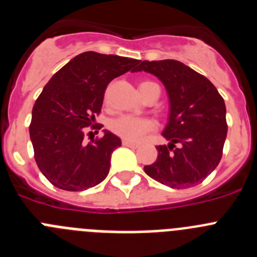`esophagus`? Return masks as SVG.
<instances>
[{"instance_id": "1", "label": "esophagus", "mask_w": 257, "mask_h": 257, "mask_svg": "<svg viewBox=\"0 0 257 257\" xmlns=\"http://www.w3.org/2000/svg\"><path fill=\"white\" fill-rule=\"evenodd\" d=\"M122 145H123V147H128V148H138V147H139L138 143L130 142V140H122Z\"/></svg>"}]
</instances>
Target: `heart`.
<instances>
[{"instance_id": "obj_1", "label": "heart", "mask_w": 257, "mask_h": 257, "mask_svg": "<svg viewBox=\"0 0 257 257\" xmlns=\"http://www.w3.org/2000/svg\"><path fill=\"white\" fill-rule=\"evenodd\" d=\"M156 85L151 81H144L140 83V91H145L149 86ZM156 128V122L147 117H135V115H119L109 122V130L117 136L130 142H139L145 135Z\"/></svg>"}]
</instances>
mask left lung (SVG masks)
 <instances>
[{"instance_id":"1","label":"left lung","mask_w":257,"mask_h":257,"mask_svg":"<svg viewBox=\"0 0 257 257\" xmlns=\"http://www.w3.org/2000/svg\"><path fill=\"white\" fill-rule=\"evenodd\" d=\"M139 70L158 77L170 99L162 133L170 144L157 147L158 157L145 174L174 189L201 184L221 160L228 133L224 99L205 76L178 60H144Z\"/></svg>"}]
</instances>
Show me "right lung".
I'll return each mask as SVG.
<instances>
[{"label": "right lung", "instance_id": "obj_1", "mask_svg": "<svg viewBox=\"0 0 257 257\" xmlns=\"http://www.w3.org/2000/svg\"><path fill=\"white\" fill-rule=\"evenodd\" d=\"M140 60L86 51L51 77L37 97L29 126L35 160L45 178L56 188L79 192L106 178L110 156L121 139L104 136L83 143L86 127L100 130V114L108 83L126 72H135ZM91 134V133H90Z\"/></svg>", "mask_w": 257, "mask_h": 257}]
</instances>
